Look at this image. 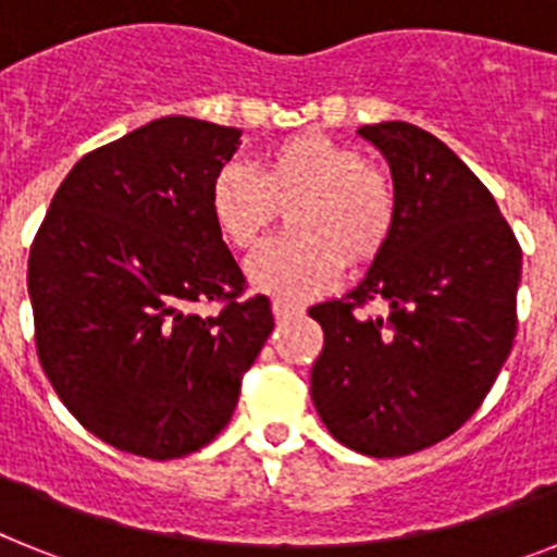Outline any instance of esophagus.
I'll return each instance as SVG.
<instances>
[{"label": "esophagus", "instance_id": "esophagus-1", "mask_svg": "<svg viewBox=\"0 0 557 557\" xmlns=\"http://www.w3.org/2000/svg\"><path fill=\"white\" fill-rule=\"evenodd\" d=\"M301 312H304V309L298 307V304L282 301V298H275V301H273L275 321H289V318H295V314H301Z\"/></svg>", "mask_w": 557, "mask_h": 557}]
</instances>
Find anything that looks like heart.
I'll return each mask as SVG.
<instances>
[{
	"label": "heart",
	"instance_id": "heart-1",
	"mask_svg": "<svg viewBox=\"0 0 557 557\" xmlns=\"http://www.w3.org/2000/svg\"><path fill=\"white\" fill-rule=\"evenodd\" d=\"M214 225L248 250L289 211L284 239L256 250L248 278L262 293L304 301L332 287L339 264H371L391 243L398 218L396 184L366 152L309 131L270 147L256 175L225 164L209 189Z\"/></svg>",
	"mask_w": 557,
	"mask_h": 557
}]
</instances>
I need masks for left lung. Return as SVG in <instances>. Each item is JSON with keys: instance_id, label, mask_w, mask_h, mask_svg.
I'll list each match as a JSON object with an SVG mask.
<instances>
[{"instance_id": "obj_1", "label": "left lung", "mask_w": 557, "mask_h": 557, "mask_svg": "<svg viewBox=\"0 0 557 557\" xmlns=\"http://www.w3.org/2000/svg\"><path fill=\"white\" fill-rule=\"evenodd\" d=\"M398 198L391 243L351 293L309 309L323 329L312 401L339 444L405 457L460 430L516 337L521 248L494 195L432 133L362 125ZM373 300L387 319L362 315Z\"/></svg>"}]
</instances>
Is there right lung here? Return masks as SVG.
<instances>
[{
	"label": "right lung",
	"instance_id": "add662e5",
	"mask_svg": "<svg viewBox=\"0 0 557 557\" xmlns=\"http://www.w3.org/2000/svg\"><path fill=\"white\" fill-rule=\"evenodd\" d=\"M239 131L164 116L86 152L29 248L36 351L66 410L147 460L203 449L273 332L209 209ZM218 302L219 312L194 307Z\"/></svg>",
	"mask_w": 557,
	"mask_h": 557
}]
</instances>
